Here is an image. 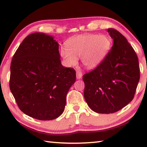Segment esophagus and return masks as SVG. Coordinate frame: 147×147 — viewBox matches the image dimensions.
Here are the masks:
<instances>
[{
  "label": "esophagus",
  "instance_id": "obj_1",
  "mask_svg": "<svg viewBox=\"0 0 147 147\" xmlns=\"http://www.w3.org/2000/svg\"><path fill=\"white\" fill-rule=\"evenodd\" d=\"M82 77V73L80 70H78L76 71V78L77 79H80Z\"/></svg>",
  "mask_w": 147,
  "mask_h": 147
}]
</instances>
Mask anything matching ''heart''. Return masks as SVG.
<instances>
[{
	"mask_svg": "<svg viewBox=\"0 0 147 147\" xmlns=\"http://www.w3.org/2000/svg\"><path fill=\"white\" fill-rule=\"evenodd\" d=\"M108 36L98 35H82L69 39L66 47L61 49V55L68 66L74 65L81 55V61L87 68L93 69L100 63L111 47Z\"/></svg>",
	"mask_w": 147,
	"mask_h": 147,
	"instance_id": "b5f03b06",
	"label": "heart"
}]
</instances>
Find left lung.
Here are the masks:
<instances>
[{"label": "left lung", "instance_id": "left-lung-1", "mask_svg": "<svg viewBox=\"0 0 147 147\" xmlns=\"http://www.w3.org/2000/svg\"><path fill=\"white\" fill-rule=\"evenodd\" d=\"M114 40L105 57L83 76L84 97L92 111L100 114L117 112L132 100L140 80L138 56L117 30L108 28Z\"/></svg>", "mask_w": 147, "mask_h": 147}]
</instances>
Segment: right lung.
<instances>
[{"instance_id": "obj_1", "label": "right lung", "mask_w": 147, "mask_h": 147, "mask_svg": "<svg viewBox=\"0 0 147 147\" xmlns=\"http://www.w3.org/2000/svg\"><path fill=\"white\" fill-rule=\"evenodd\" d=\"M60 57L57 42L42 33L27 36L19 46L11 64L9 87L23 113L49 121L64 112L76 71L63 66Z\"/></svg>"}]
</instances>
